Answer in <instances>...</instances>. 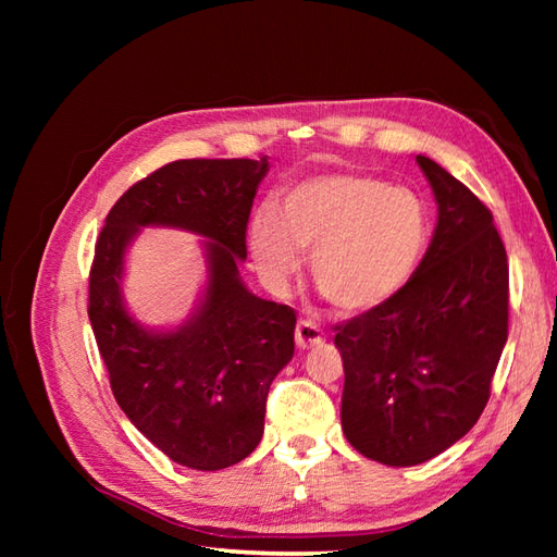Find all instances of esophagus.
Listing matches in <instances>:
<instances>
[{
	"instance_id": "1",
	"label": "esophagus",
	"mask_w": 557,
	"mask_h": 557,
	"mask_svg": "<svg viewBox=\"0 0 557 557\" xmlns=\"http://www.w3.org/2000/svg\"><path fill=\"white\" fill-rule=\"evenodd\" d=\"M294 337H297V345L301 349H309L313 345H321V342L325 339V333H323L321 325L306 318V321H299L297 333H294Z\"/></svg>"
}]
</instances>
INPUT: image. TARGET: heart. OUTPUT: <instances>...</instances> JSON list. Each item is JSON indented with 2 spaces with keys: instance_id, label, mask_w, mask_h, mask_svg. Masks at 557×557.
Instances as JSON below:
<instances>
[{
  "instance_id": "1",
  "label": "heart",
  "mask_w": 557,
  "mask_h": 557,
  "mask_svg": "<svg viewBox=\"0 0 557 557\" xmlns=\"http://www.w3.org/2000/svg\"><path fill=\"white\" fill-rule=\"evenodd\" d=\"M429 210L417 194L359 172L313 174L289 186L277 218L248 230L256 265L272 287L299 275L313 251L318 292L345 313L377 309L407 287L429 246Z\"/></svg>"
}]
</instances>
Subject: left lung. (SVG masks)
Returning <instances> with one entry per match:
<instances>
[{"mask_svg": "<svg viewBox=\"0 0 557 557\" xmlns=\"http://www.w3.org/2000/svg\"><path fill=\"white\" fill-rule=\"evenodd\" d=\"M417 162L437 200L429 251L387 304L335 325L342 431L387 467L421 465L471 431L488 405L510 311L493 212L431 158Z\"/></svg>", "mask_w": 557, "mask_h": 557, "instance_id": "8db88e82", "label": "left lung"}]
</instances>
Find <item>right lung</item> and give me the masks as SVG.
<instances>
[{
  "instance_id": "add662e5",
  "label": "right lung",
  "mask_w": 557,
  "mask_h": 557,
  "mask_svg": "<svg viewBox=\"0 0 557 557\" xmlns=\"http://www.w3.org/2000/svg\"><path fill=\"white\" fill-rule=\"evenodd\" d=\"M268 160H176L136 182L108 212L88 277V318L116 405L176 465L218 471L263 435L270 383L294 357L297 313L239 280L246 227ZM208 235L209 289L174 334H148L125 313L123 251L138 226Z\"/></svg>"
}]
</instances>
